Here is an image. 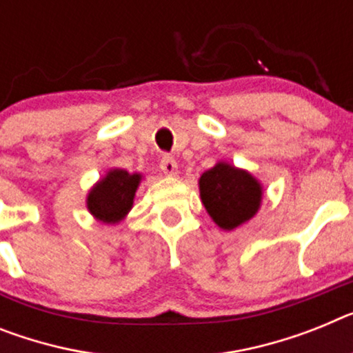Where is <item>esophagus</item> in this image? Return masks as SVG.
Listing matches in <instances>:
<instances>
[{
    "mask_svg": "<svg viewBox=\"0 0 353 353\" xmlns=\"http://www.w3.org/2000/svg\"><path fill=\"white\" fill-rule=\"evenodd\" d=\"M161 170L164 174L173 176V174L179 173V164H176V161L171 155H164L161 159Z\"/></svg>",
    "mask_w": 353,
    "mask_h": 353,
    "instance_id": "esophagus-1",
    "label": "esophagus"
}]
</instances>
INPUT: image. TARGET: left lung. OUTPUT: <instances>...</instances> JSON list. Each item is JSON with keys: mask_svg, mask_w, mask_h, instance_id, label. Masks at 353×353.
Instances as JSON below:
<instances>
[{"mask_svg": "<svg viewBox=\"0 0 353 353\" xmlns=\"http://www.w3.org/2000/svg\"><path fill=\"white\" fill-rule=\"evenodd\" d=\"M200 196L210 218L232 230L257 212L263 191L252 174L219 162L200 176Z\"/></svg>", "mask_w": 353, "mask_h": 353, "instance_id": "obj_1", "label": "left lung"}]
</instances>
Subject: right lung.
<instances>
[{
  "instance_id": "right-lung-1",
  "label": "right lung",
  "mask_w": 353,
  "mask_h": 353,
  "mask_svg": "<svg viewBox=\"0 0 353 353\" xmlns=\"http://www.w3.org/2000/svg\"><path fill=\"white\" fill-rule=\"evenodd\" d=\"M141 174L125 170L108 171L101 182L89 192L87 207L90 214L103 223H117L132 209Z\"/></svg>"
}]
</instances>
